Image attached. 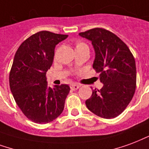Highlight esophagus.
<instances>
[{
	"label": "esophagus",
	"mask_w": 149,
	"mask_h": 149,
	"mask_svg": "<svg viewBox=\"0 0 149 149\" xmlns=\"http://www.w3.org/2000/svg\"><path fill=\"white\" fill-rule=\"evenodd\" d=\"M80 87V84H72L71 85H70V88H71L72 90H77Z\"/></svg>",
	"instance_id": "obj_1"
}]
</instances>
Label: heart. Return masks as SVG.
I'll use <instances>...</instances> for the list:
<instances>
[{
    "label": "heart",
    "instance_id": "1",
    "mask_svg": "<svg viewBox=\"0 0 149 149\" xmlns=\"http://www.w3.org/2000/svg\"><path fill=\"white\" fill-rule=\"evenodd\" d=\"M83 48H88V45L84 42H79L77 43L76 45V49H83Z\"/></svg>",
    "mask_w": 149,
    "mask_h": 149
}]
</instances>
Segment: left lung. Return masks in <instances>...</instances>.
I'll use <instances>...</instances> for the list:
<instances>
[{"label":"left lung","mask_w":149,"mask_h":149,"mask_svg":"<svg viewBox=\"0 0 149 149\" xmlns=\"http://www.w3.org/2000/svg\"><path fill=\"white\" fill-rule=\"evenodd\" d=\"M79 35L91 42L95 54L92 66L103 84L100 90H92L86 106L97 116L114 118L124 111L135 92V59L125 42L109 31L98 27Z\"/></svg>","instance_id":"8db88e82"}]
</instances>
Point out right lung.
<instances>
[{
    "label": "right lung",
    "mask_w": 149,
    "mask_h": 149,
    "mask_svg": "<svg viewBox=\"0 0 149 149\" xmlns=\"http://www.w3.org/2000/svg\"><path fill=\"white\" fill-rule=\"evenodd\" d=\"M68 37L42 31L31 35L17 49L9 74V85L16 104L27 118L46 124L64 110L70 88L47 85L46 74L52 65L56 45Z\"/></svg>",
    "instance_id": "add662e5"
}]
</instances>
